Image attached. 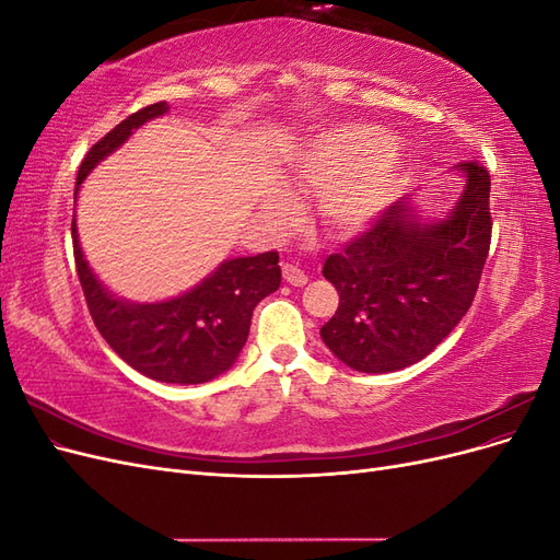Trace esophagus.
<instances>
[{
	"mask_svg": "<svg viewBox=\"0 0 560 560\" xmlns=\"http://www.w3.org/2000/svg\"><path fill=\"white\" fill-rule=\"evenodd\" d=\"M282 278H284L287 284H292V287H303V284L308 282V276L303 273L299 266H292V264H284L282 266Z\"/></svg>",
	"mask_w": 560,
	"mask_h": 560,
	"instance_id": "1",
	"label": "esophagus"
}]
</instances>
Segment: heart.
<instances>
[{
    "label": "heart",
    "mask_w": 560,
    "mask_h": 560,
    "mask_svg": "<svg viewBox=\"0 0 560 560\" xmlns=\"http://www.w3.org/2000/svg\"><path fill=\"white\" fill-rule=\"evenodd\" d=\"M395 138L385 130L350 126L313 144L296 167V182L319 189L317 208L338 233L366 229L395 196L401 167ZM292 200L273 196L266 212L276 222L292 217Z\"/></svg>",
    "instance_id": "heart-1"
}]
</instances>
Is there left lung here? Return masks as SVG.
Segmentation results:
<instances>
[{"mask_svg": "<svg viewBox=\"0 0 560 560\" xmlns=\"http://www.w3.org/2000/svg\"><path fill=\"white\" fill-rule=\"evenodd\" d=\"M463 194L439 219L418 214L411 196L393 202L371 229L322 268L338 292L322 325L325 346L362 374H389L420 362L469 311L490 247V175L455 165Z\"/></svg>", "mask_w": 560, "mask_h": 560, "instance_id": "1", "label": "left lung"}]
</instances>
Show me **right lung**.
<instances>
[{
	"instance_id": "1",
	"label": "right lung",
	"mask_w": 560,
	"mask_h": 560,
	"mask_svg": "<svg viewBox=\"0 0 560 560\" xmlns=\"http://www.w3.org/2000/svg\"><path fill=\"white\" fill-rule=\"evenodd\" d=\"M165 103L130 114L91 147L77 173L79 186L93 167L126 144L130 135L151 118L167 114ZM74 261L91 317L109 348L142 376L159 383L196 385L229 371L247 341L252 311L280 287L278 252L257 257H235L219 264L189 292L156 303H132L109 292L97 280L79 245L77 219L72 222Z\"/></svg>"
}]
</instances>
